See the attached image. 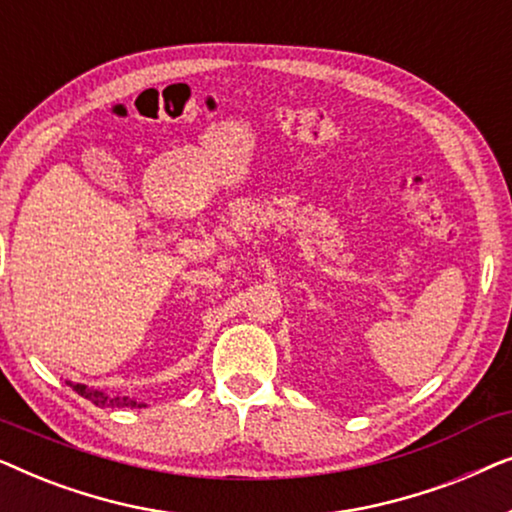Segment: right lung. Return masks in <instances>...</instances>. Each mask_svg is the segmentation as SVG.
Instances as JSON below:
<instances>
[{
    "mask_svg": "<svg viewBox=\"0 0 512 512\" xmlns=\"http://www.w3.org/2000/svg\"><path fill=\"white\" fill-rule=\"evenodd\" d=\"M67 384L76 391V394L83 396V398H88L90 403L100 405V408H146V403H137L135 398L107 396V394H102V391L86 387V384H74V382H67Z\"/></svg>",
    "mask_w": 512,
    "mask_h": 512,
    "instance_id": "right-lung-1",
    "label": "right lung"
}]
</instances>
